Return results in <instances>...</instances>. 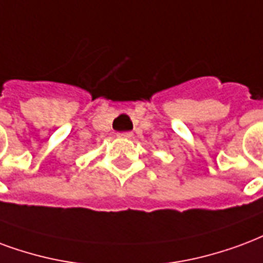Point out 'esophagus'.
Listing matches in <instances>:
<instances>
[{
  "instance_id": "esophagus-1",
  "label": "esophagus",
  "mask_w": 263,
  "mask_h": 263,
  "mask_svg": "<svg viewBox=\"0 0 263 263\" xmlns=\"http://www.w3.org/2000/svg\"><path fill=\"white\" fill-rule=\"evenodd\" d=\"M132 132H118L117 134V138H131Z\"/></svg>"
}]
</instances>
